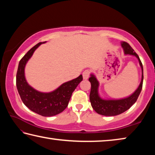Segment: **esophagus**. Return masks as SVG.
Here are the masks:
<instances>
[{
	"label": "esophagus",
	"instance_id": "1",
	"mask_svg": "<svg viewBox=\"0 0 155 155\" xmlns=\"http://www.w3.org/2000/svg\"><path fill=\"white\" fill-rule=\"evenodd\" d=\"M82 75H83L84 80H87L89 78V76H90V71H88V70L84 71L83 72Z\"/></svg>",
	"mask_w": 155,
	"mask_h": 155
}]
</instances>
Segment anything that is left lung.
I'll return each mask as SVG.
<instances>
[{
	"label": "left lung",
	"instance_id": "left-lung-1",
	"mask_svg": "<svg viewBox=\"0 0 155 155\" xmlns=\"http://www.w3.org/2000/svg\"><path fill=\"white\" fill-rule=\"evenodd\" d=\"M121 45L124 49V53L126 54L134 55L137 58L141 68H142V81H141L139 87L135 91V93L132 94L130 97H127V98L119 100H104L100 98L98 94V81L93 75H91V77H90L88 80L91 84V89L90 93V101L91 105L96 112L103 116H116L120 114L129 110L136 102L142 88L143 75L142 62H141L139 56L135 52L134 49L131 47V45L128 43L124 41L122 43Z\"/></svg>",
	"mask_w": 155,
	"mask_h": 155
}]
</instances>
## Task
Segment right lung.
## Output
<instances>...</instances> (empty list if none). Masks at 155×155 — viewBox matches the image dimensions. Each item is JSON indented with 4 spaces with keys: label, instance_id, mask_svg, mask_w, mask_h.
<instances>
[{
    "label": "right lung",
    "instance_id": "obj_1",
    "mask_svg": "<svg viewBox=\"0 0 155 155\" xmlns=\"http://www.w3.org/2000/svg\"><path fill=\"white\" fill-rule=\"evenodd\" d=\"M41 43L42 42H40L35 45L20 60L16 75V86L21 101L27 107L41 116H52L65 110L73 92L82 82L83 78L80 75L78 78L64 83L56 91L49 93H40L30 86L24 77V67L35 50Z\"/></svg>",
    "mask_w": 155,
    "mask_h": 155
}]
</instances>
